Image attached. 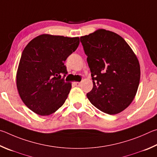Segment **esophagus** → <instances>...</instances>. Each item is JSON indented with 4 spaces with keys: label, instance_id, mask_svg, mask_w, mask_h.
Segmentation results:
<instances>
[{
    "label": "esophagus",
    "instance_id": "esophagus-1",
    "mask_svg": "<svg viewBox=\"0 0 157 157\" xmlns=\"http://www.w3.org/2000/svg\"><path fill=\"white\" fill-rule=\"evenodd\" d=\"M74 84L75 85V86H79L81 85V83H80V82H74Z\"/></svg>",
    "mask_w": 157,
    "mask_h": 157
}]
</instances>
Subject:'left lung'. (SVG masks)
Segmentation results:
<instances>
[{
  "instance_id": "obj_1",
  "label": "left lung",
  "mask_w": 157,
  "mask_h": 157,
  "mask_svg": "<svg viewBox=\"0 0 157 157\" xmlns=\"http://www.w3.org/2000/svg\"><path fill=\"white\" fill-rule=\"evenodd\" d=\"M80 39L93 81L87 97L104 113L124 110L139 85L141 70L135 54L121 36L108 30L98 29Z\"/></svg>"
}]
</instances>
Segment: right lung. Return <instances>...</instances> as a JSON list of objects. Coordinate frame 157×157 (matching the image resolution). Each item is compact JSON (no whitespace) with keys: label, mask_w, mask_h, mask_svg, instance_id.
Wrapping results in <instances>:
<instances>
[{"label":"right lung","mask_w":157,"mask_h":157,"mask_svg":"<svg viewBox=\"0 0 157 157\" xmlns=\"http://www.w3.org/2000/svg\"><path fill=\"white\" fill-rule=\"evenodd\" d=\"M79 42L78 37L42 34L25 48L16 74V86L25 105L34 113L48 116L67 99L71 84L64 81L67 74L64 63Z\"/></svg>","instance_id":"obj_1"}]
</instances>
